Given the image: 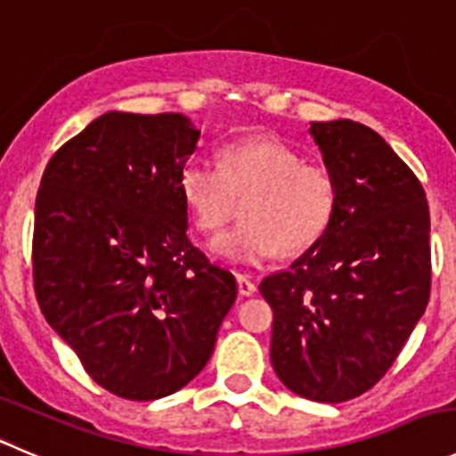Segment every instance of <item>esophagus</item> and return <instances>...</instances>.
I'll list each match as a JSON object with an SVG mask.
<instances>
[{
    "mask_svg": "<svg viewBox=\"0 0 456 456\" xmlns=\"http://www.w3.org/2000/svg\"><path fill=\"white\" fill-rule=\"evenodd\" d=\"M237 288H239V295L243 297H250L256 292V283L252 281L250 277H246V274H237Z\"/></svg>",
    "mask_w": 456,
    "mask_h": 456,
    "instance_id": "1",
    "label": "esophagus"
}]
</instances>
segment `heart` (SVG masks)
<instances>
[{
    "label": "heart",
    "instance_id": "1",
    "mask_svg": "<svg viewBox=\"0 0 456 456\" xmlns=\"http://www.w3.org/2000/svg\"><path fill=\"white\" fill-rule=\"evenodd\" d=\"M179 192L201 232L226 226L243 201L237 228L208 241V252L226 264H261L277 252L313 246L337 210L335 175L274 137L228 143L219 166L195 159L182 170Z\"/></svg>",
    "mask_w": 456,
    "mask_h": 456
}]
</instances>
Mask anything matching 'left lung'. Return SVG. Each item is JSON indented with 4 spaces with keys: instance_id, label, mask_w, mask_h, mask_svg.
Returning <instances> with one entry per match:
<instances>
[{
    "instance_id": "8db88e82",
    "label": "left lung",
    "mask_w": 456,
    "mask_h": 456,
    "mask_svg": "<svg viewBox=\"0 0 456 456\" xmlns=\"http://www.w3.org/2000/svg\"><path fill=\"white\" fill-rule=\"evenodd\" d=\"M335 175L326 232L259 290L274 313L270 362L288 390L341 403L370 390L430 299V210L412 170L353 119L313 121Z\"/></svg>"
}]
</instances>
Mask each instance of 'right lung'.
Here are the masks:
<instances>
[{
  "label": "right lung",
  "instance_id": "obj_1",
  "mask_svg": "<svg viewBox=\"0 0 456 456\" xmlns=\"http://www.w3.org/2000/svg\"><path fill=\"white\" fill-rule=\"evenodd\" d=\"M200 130L179 112L110 110L53 155L35 201V295L108 392L152 401L204 370L237 299L188 239L179 177Z\"/></svg>",
  "mask_w": 456,
  "mask_h": 456
}]
</instances>
